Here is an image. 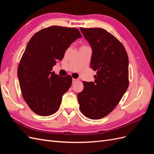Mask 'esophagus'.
Segmentation results:
<instances>
[{
  "label": "esophagus",
  "mask_w": 154,
  "mask_h": 154,
  "mask_svg": "<svg viewBox=\"0 0 154 154\" xmlns=\"http://www.w3.org/2000/svg\"><path fill=\"white\" fill-rule=\"evenodd\" d=\"M76 82H78V80H76V79H72V83L73 84H74Z\"/></svg>",
  "instance_id": "obj_1"
}]
</instances>
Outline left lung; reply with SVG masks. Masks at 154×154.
Here are the masks:
<instances>
[{"label":"left lung","instance_id":"8db88e82","mask_svg":"<svg viewBox=\"0 0 154 154\" xmlns=\"http://www.w3.org/2000/svg\"><path fill=\"white\" fill-rule=\"evenodd\" d=\"M80 31L92 50L91 67L96 71L94 82H83L78 94L82 113L91 119L105 117L119 103L128 87V58L124 46L102 28Z\"/></svg>","mask_w":154,"mask_h":154}]
</instances>
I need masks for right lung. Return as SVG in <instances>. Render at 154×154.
I'll use <instances>...</instances> for the list:
<instances>
[{"mask_svg":"<svg viewBox=\"0 0 154 154\" xmlns=\"http://www.w3.org/2000/svg\"><path fill=\"white\" fill-rule=\"evenodd\" d=\"M82 38L74 27L53 26L39 31L27 44L17 70L23 97L36 114L48 116L57 112L72 78L52 71L71 44Z\"/></svg>","mask_w":154,"mask_h":154,"instance_id":"add662e5","label":"right lung"}]
</instances>
